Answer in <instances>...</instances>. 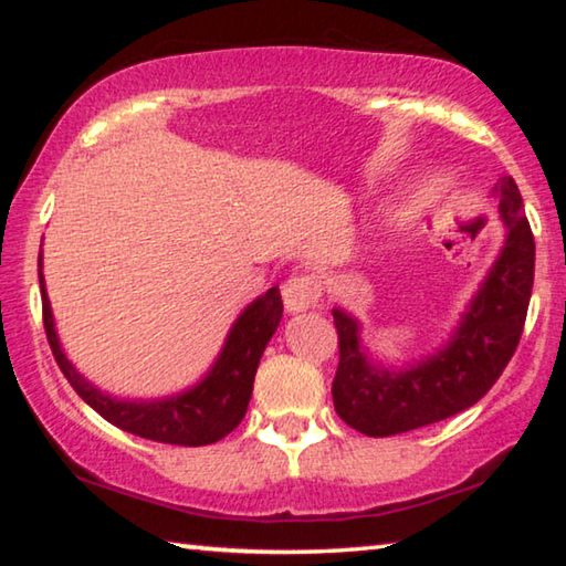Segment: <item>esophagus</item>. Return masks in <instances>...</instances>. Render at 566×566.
Returning a JSON list of instances; mask_svg holds the SVG:
<instances>
[{
	"instance_id": "esophagus-1",
	"label": "esophagus",
	"mask_w": 566,
	"mask_h": 566,
	"mask_svg": "<svg viewBox=\"0 0 566 566\" xmlns=\"http://www.w3.org/2000/svg\"><path fill=\"white\" fill-rule=\"evenodd\" d=\"M319 296H322V284L310 274L290 276V280L282 284L284 310L290 314L312 310V306L319 302Z\"/></svg>"
}]
</instances>
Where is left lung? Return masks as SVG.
I'll return each mask as SVG.
<instances>
[{"mask_svg": "<svg viewBox=\"0 0 566 566\" xmlns=\"http://www.w3.org/2000/svg\"><path fill=\"white\" fill-rule=\"evenodd\" d=\"M506 229L492 270L479 284L452 337L434 354L389 369L361 344V324L332 310L339 334V367L332 381L337 415L367 437H391L434 424L476 405L520 344L534 284V237L512 177L494 187Z\"/></svg>", "mask_w": 566, "mask_h": 566, "instance_id": "1", "label": "left lung"}]
</instances>
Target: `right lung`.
Here are the masks:
<instances>
[{
	"label": "right lung",
	"mask_w": 566,
	"mask_h": 566,
	"mask_svg": "<svg viewBox=\"0 0 566 566\" xmlns=\"http://www.w3.org/2000/svg\"><path fill=\"white\" fill-rule=\"evenodd\" d=\"M40 290L46 339H50L62 375L74 387L76 395L87 401L97 415L107 419L109 424L161 444L205 447L219 442V439L232 432L247 415L256 367H260L266 344H270L272 334L282 322V294L280 286H272L262 296H256L252 304L244 306V312L239 314L232 329H229L219 357L195 387L161 399H122L94 387L66 359L62 342L56 337L50 296H46L42 252Z\"/></svg>",
	"instance_id": "1"
}]
</instances>
